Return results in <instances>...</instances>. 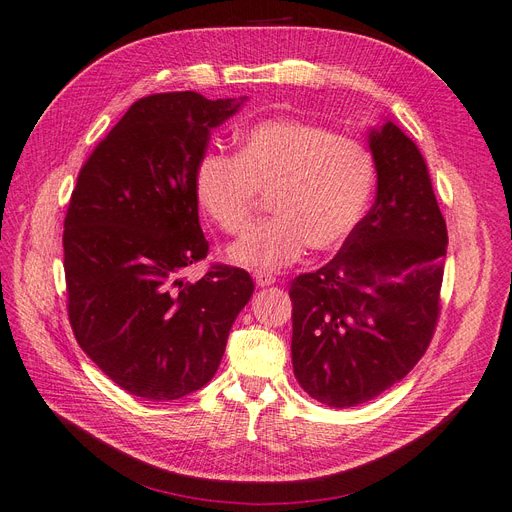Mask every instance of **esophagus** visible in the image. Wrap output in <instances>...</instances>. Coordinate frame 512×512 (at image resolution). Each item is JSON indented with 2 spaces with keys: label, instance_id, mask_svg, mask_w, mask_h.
<instances>
[{
  "label": "esophagus",
  "instance_id": "obj_1",
  "mask_svg": "<svg viewBox=\"0 0 512 512\" xmlns=\"http://www.w3.org/2000/svg\"><path fill=\"white\" fill-rule=\"evenodd\" d=\"M254 281H256L258 288H267V286L275 284V275L269 273V271H256L254 273Z\"/></svg>",
  "mask_w": 512,
  "mask_h": 512
}]
</instances>
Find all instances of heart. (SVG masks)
Returning a JSON list of instances; mask_svg holds the SVG:
<instances>
[{
	"label": "heart",
	"instance_id": "obj_1",
	"mask_svg": "<svg viewBox=\"0 0 512 512\" xmlns=\"http://www.w3.org/2000/svg\"><path fill=\"white\" fill-rule=\"evenodd\" d=\"M375 190L370 152L326 127L298 118L260 120L239 135L237 156L205 152L195 192L224 233L250 222L260 192L271 218L228 248V260L277 271L313 252H332L354 235Z\"/></svg>",
	"mask_w": 512,
	"mask_h": 512
}]
</instances>
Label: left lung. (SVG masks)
<instances>
[{
  "mask_svg": "<svg viewBox=\"0 0 512 512\" xmlns=\"http://www.w3.org/2000/svg\"><path fill=\"white\" fill-rule=\"evenodd\" d=\"M377 197L341 252L292 281V366L334 409L390 390L426 354L438 320L447 224L428 165L392 120L368 129Z\"/></svg>",
  "mask_w": 512,
  "mask_h": 512,
  "instance_id": "obj_1",
  "label": "left lung"
}]
</instances>
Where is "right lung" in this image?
I'll return each mask as SVG.
<instances>
[{"label": "right lung", "instance_id": "obj_1", "mask_svg": "<svg viewBox=\"0 0 512 512\" xmlns=\"http://www.w3.org/2000/svg\"><path fill=\"white\" fill-rule=\"evenodd\" d=\"M248 97L195 91L135 101L80 169L65 216L67 311L76 341L118 387L167 402L216 375L254 281L207 256L195 169L209 133Z\"/></svg>", "mask_w": 512, "mask_h": 512}]
</instances>
